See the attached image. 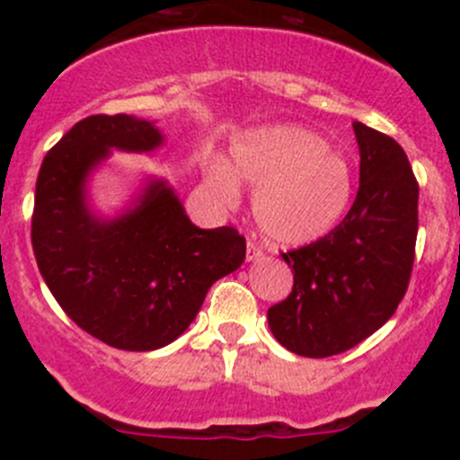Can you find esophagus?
I'll return each instance as SVG.
<instances>
[{
    "instance_id": "obj_1",
    "label": "esophagus",
    "mask_w": 460,
    "mask_h": 460,
    "mask_svg": "<svg viewBox=\"0 0 460 460\" xmlns=\"http://www.w3.org/2000/svg\"><path fill=\"white\" fill-rule=\"evenodd\" d=\"M262 256V249L258 247V243H253V240H247V260L252 262V260H258Z\"/></svg>"
}]
</instances>
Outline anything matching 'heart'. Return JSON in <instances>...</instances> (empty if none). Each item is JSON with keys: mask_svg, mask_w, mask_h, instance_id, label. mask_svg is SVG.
Returning <instances> with one entry per match:
<instances>
[{"mask_svg": "<svg viewBox=\"0 0 460 460\" xmlns=\"http://www.w3.org/2000/svg\"><path fill=\"white\" fill-rule=\"evenodd\" d=\"M231 157L234 169L226 162L211 166L217 198L235 202L240 196L235 174L252 184L253 217L276 243L307 244L324 238L349 208L351 164L312 128L296 124L256 128L234 144Z\"/></svg>", "mask_w": 460, "mask_h": 460, "instance_id": "heart-1", "label": "heart"}]
</instances>
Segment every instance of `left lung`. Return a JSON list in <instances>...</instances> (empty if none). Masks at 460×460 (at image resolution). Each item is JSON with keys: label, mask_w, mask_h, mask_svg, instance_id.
<instances>
[{"label": "left lung", "mask_w": 460, "mask_h": 460, "mask_svg": "<svg viewBox=\"0 0 460 460\" xmlns=\"http://www.w3.org/2000/svg\"><path fill=\"white\" fill-rule=\"evenodd\" d=\"M360 187L341 225L282 253L294 287L269 307L273 336L289 351L327 358L383 327L410 287L419 234V182L394 137L354 122Z\"/></svg>", "instance_id": "obj_1"}]
</instances>
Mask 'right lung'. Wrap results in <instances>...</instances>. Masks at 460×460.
I'll use <instances>...</instances> for the list:
<instances>
[{
	"label": "right lung",
	"mask_w": 460,
	"mask_h": 460,
	"mask_svg": "<svg viewBox=\"0 0 460 460\" xmlns=\"http://www.w3.org/2000/svg\"><path fill=\"white\" fill-rule=\"evenodd\" d=\"M160 142L146 119L88 115L46 153L37 175L31 240L41 278L77 327L115 349L173 342L208 287L247 252L234 226L198 229L164 182H153L118 220L88 213L84 180L111 146L153 151Z\"/></svg>",
	"instance_id": "obj_1"
}]
</instances>
